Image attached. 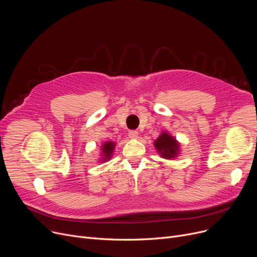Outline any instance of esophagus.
<instances>
[{"instance_id": "34e87169", "label": "esophagus", "mask_w": 257, "mask_h": 257, "mask_svg": "<svg viewBox=\"0 0 257 257\" xmlns=\"http://www.w3.org/2000/svg\"><path fill=\"white\" fill-rule=\"evenodd\" d=\"M128 136H129V138H131V139H138L139 132H138L137 130H130L129 133H128Z\"/></svg>"}]
</instances>
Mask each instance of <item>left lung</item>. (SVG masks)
Listing matches in <instances>:
<instances>
[{
    "instance_id": "obj_1",
    "label": "left lung",
    "mask_w": 257,
    "mask_h": 257,
    "mask_svg": "<svg viewBox=\"0 0 257 257\" xmlns=\"http://www.w3.org/2000/svg\"><path fill=\"white\" fill-rule=\"evenodd\" d=\"M154 146L160 155L168 159L176 157L179 151L178 143L167 132H163V134L155 141Z\"/></svg>"
}]
</instances>
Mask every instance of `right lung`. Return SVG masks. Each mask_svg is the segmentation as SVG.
<instances>
[{"label":"right lung","mask_w":257,"mask_h":257,"mask_svg":"<svg viewBox=\"0 0 257 257\" xmlns=\"http://www.w3.org/2000/svg\"><path fill=\"white\" fill-rule=\"evenodd\" d=\"M114 149V143L111 142H106L103 146H102V154H103V159L102 160H108L110 158L112 152Z\"/></svg>","instance_id":"obj_1"}]
</instances>
